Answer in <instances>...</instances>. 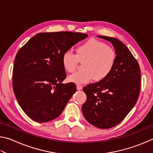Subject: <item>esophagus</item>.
<instances>
[{"instance_id": "34e87169", "label": "esophagus", "mask_w": 153, "mask_h": 153, "mask_svg": "<svg viewBox=\"0 0 153 153\" xmlns=\"http://www.w3.org/2000/svg\"><path fill=\"white\" fill-rule=\"evenodd\" d=\"M82 89V86L81 85H77V90H80Z\"/></svg>"}]
</instances>
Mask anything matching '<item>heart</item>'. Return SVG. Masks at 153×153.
I'll return each mask as SVG.
<instances>
[{
	"label": "heart",
	"instance_id": "1",
	"mask_svg": "<svg viewBox=\"0 0 153 153\" xmlns=\"http://www.w3.org/2000/svg\"><path fill=\"white\" fill-rule=\"evenodd\" d=\"M74 54L65 51L61 57L65 70L71 73L77 69L79 62H84L82 69L69 76L68 82L76 84H85L94 79L100 82L109 76L117 62L115 49L107 43L94 38L81 44Z\"/></svg>",
	"mask_w": 153,
	"mask_h": 153
}]
</instances>
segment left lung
Here are the masks:
<instances>
[{
    "mask_svg": "<svg viewBox=\"0 0 153 153\" xmlns=\"http://www.w3.org/2000/svg\"><path fill=\"white\" fill-rule=\"evenodd\" d=\"M98 37L113 44L117 55V62L107 78L83 88L87 99L82 110L92 125L108 129L121 122L136 105L140 90V69L120 40L104 36Z\"/></svg>",
    "mask_w": 153,
    "mask_h": 153,
    "instance_id": "obj_1",
    "label": "left lung"
}]
</instances>
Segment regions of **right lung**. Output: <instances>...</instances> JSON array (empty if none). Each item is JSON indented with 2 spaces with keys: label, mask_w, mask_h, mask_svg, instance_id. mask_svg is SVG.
<instances>
[{
  "label": "right lung",
  "mask_w": 153,
  "mask_h": 153,
  "mask_svg": "<svg viewBox=\"0 0 153 153\" xmlns=\"http://www.w3.org/2000/svg\"><path fill=\"white\" fill-rule=\"evenodd\" d=\"M87 36L71 32L39 33L17 52L13 88L20 107L33 121L45 123L57 117L76 92L74 83L62 84L66 73L61 57Z\"/></svg>",
  "instance_id": "1"
}]
</instances>
